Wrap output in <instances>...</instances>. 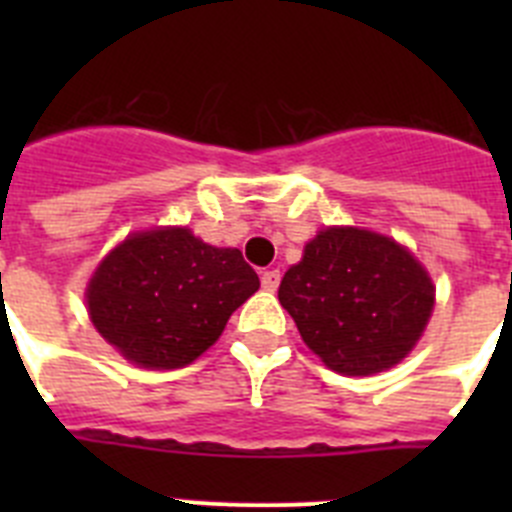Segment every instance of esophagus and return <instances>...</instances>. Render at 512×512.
<instances>
[{
    "mask_svg": "<svg viewBox=\"0 0 512 512\" xmlns=\"http://www.w3.org/2000/svg\"><path fill=\"white\" fill-rule=\"evenodd\" d=\"M279 282H282V274H279V269H266L264 274H261V287H264L266 292H274V289L279 287Z\"/></svg>",
    "mask_w": 512,
    "mask_h": 512,
    "instance_id": "esophagus-1",
    "label": "esophagus"
}]
</instances>
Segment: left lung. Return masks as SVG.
I'll list each match as a JSON object with an SVG mask.
<instances>
[{
  "instance_id": "left-lung-1",
  "label": "left lung",
  "mask_w": 512,
  "mask_h": 512,
  "mask_svg": "<svg viewBox=\"0 0 512 512\" xmlns=\"http://www.w3.org/2000/svg\"><path fill=\"white\" fill-rule=\"evenodd\" d=\"M279 302L330 372L372 377L418 346L436 305V284L392 235L325 225L284 274Z\"/></svg>"
}]
</instances>
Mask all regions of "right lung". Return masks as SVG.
<instances>
[{
	"label": "right lung",
	"instance_id": "add662e5",
	"mask_svg": "<svg viewBox=\"0 0 512 512\" xmlns=\"http://www.w3.org/2000/svg\"><path fill=\"white\" fill-rule=\"evenodd\" d=\"M259 287L238 248L210 246L187 225H156L104 253L84 302L94 330L122 359L161 372L215 346Z\"/></svg>",
	"mask_w": 512,
	"mask_h": 512
}]
</instances>
